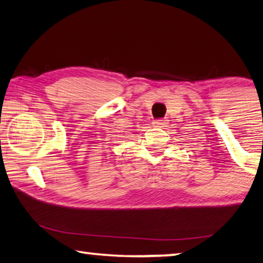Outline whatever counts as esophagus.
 <instances>
[{"mask_svg": "<svg viewBox=\"0 0 263 263\" xmlns=\"http://www.w3.org/2000/svg\"><path fill=\"white\" fill-rule=\"evenodd\" d=\"M165 120H163V119H158V120H155L154 121V125L156 127H164L165 126Z\"/></svg>", "mask_w": 263, "mask_h": 263, "instance_id": "esophagus-1", "label": "esophagus"}]
</instances>
